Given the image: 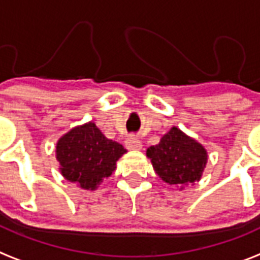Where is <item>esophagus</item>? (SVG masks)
<instances>
[{
	"label": "esophagus",
	"instance_id": "1",
	"mask_svg": "<svg viewBox=\"0 0 260 260\" xmlns=\"http://www.w3.org/2000/svg\"><path fill=\"white\" fill-rule=\"evenodd\" d=\"M125 145L128 150L142 149V142L135 135H128V138L125 141Z\"/></svg>",
	"mask_w": 260,
	"mask_h": 260
}]
</instances>
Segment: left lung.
I'll return each mask as SVG.
<instances>
[{"label": "left lung", "mask_w": 260, "mask_h": 260, "mask_svg": "<svg viewBox=\"0 0 260 260\" xmlns=\"http://www.w3.org/2000/svg\"><path fill=\"white\" fill-rule=\"evenodd\" d=\"M146 154L162 181L179 186L199 181L207 162L205 147L178 127L170 128Z\"/></svg>", "instance_id": "8db88e82"}]
</instances>
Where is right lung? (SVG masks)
I'll return each mask as SVG.
<instances>
[{
	"label": "right lung",
	"instance_id": "add662e5",
	"mask_svg": "<svg viewBox=\"0 0 260 260\" xmlns=\"http://www.w3.org/2000/svg\"><path fill=\"white\" fill-rule=\"evenodd\" d=\"M55 153L61 174L69 182L78 183L85 190H95L113 174L126 149L106 138L95 123L89 122L61 137Z\"/></svg>",
	"mask_w": 260,
	"mask_h": 260
}]
</instances>
